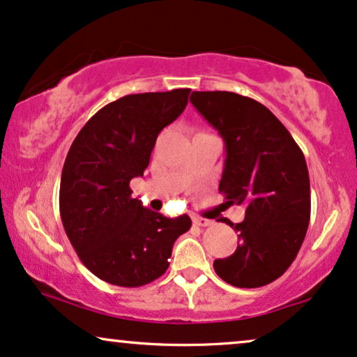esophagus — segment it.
Wrapping results in <instances>:
<instances>
[{"label": "esophagus", "instance_id": "1", "mask_svg": "<svg viewBox=\"0 0 357 357\" xmlns=\"http://www.w3.org/2000/svg\"><path fill=\"white\" fill-rule=\"evenodd\" d=\"M192 222L196 224V225H199V227H209V225L214 224L211 219L199 218V215H196V218H192Z\"/></svg>", "mask_w": 357, "mask_h": 357}]
</instances>
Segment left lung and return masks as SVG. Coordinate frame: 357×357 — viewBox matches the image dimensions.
Here are the masks:
<instances>
[{"mask_svg":"<svg viewBox=\"0 0 357 357\" xmlns=\"http://www.w3.org/2000/svg\"><path fill=\"white\" fill-rule=\"evenodd\" d=\"M191 103L220 133L225 161L219 192L245 206V219L227 220L238 234L236 252L214 260L224 282L259 288L282 277L296 259L310 224V176L303 151L277 116L234 92H192Z\"/></svg>","mask_w":357,"mask_h":357,"instance_id":"obj_1","label":"left lung"}]
</instances>
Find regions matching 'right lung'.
<instances>
[{"instance_id":"1","label":"right lung","mask_w":357,"mask_h":357,"mask_svg":"<svg viewBox=\"0 0 357 357\" xmlns=\"http://www.w3.org/2000/svg\"><path fill=\"white\" fill-rule=\"evenodd\" d=\"M191 89L132 93L108 103L80 130L62 168L59 209L82 264L103 282L137 288L169 267L191 219L165 218L133 199L130 181L150 165L156 138L188 105Z\"/></svg>"}]
</instances>
